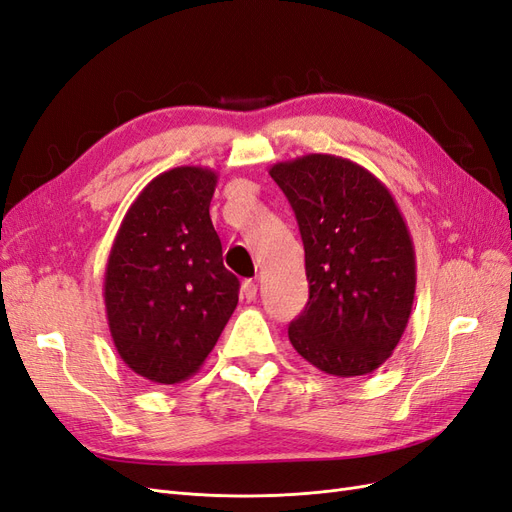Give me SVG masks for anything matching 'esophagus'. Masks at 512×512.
<instances>
[{"mask_svg":"<svg viewBox=\"0 0 512 512\" xmlns=\"http://www.w3.org/2000/svg\"><path fill=\"white\" fill-rule=\"evenodd\" d=\"M241 292H243V297L247 301H254L256 299V292H258V284L254 280H245L243 286H241Z\"/></svg>","mask_w":512,"mask_h":512,"instance_id":"34e87169","label":"esophagus"}]
</instances>
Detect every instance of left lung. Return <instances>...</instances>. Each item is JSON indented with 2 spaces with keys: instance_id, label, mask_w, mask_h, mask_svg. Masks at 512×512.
<instances>
[{
  "instance_id": "obj_1",
  "label": "left lung",
  "mask_w": 512,
  "mask_h": 512,
  "mask_svg": "<svg viewBox=\"0 0 512 512\" xmlns=\"http://www.w3.org/2000/svg\"><path fill=\"white\" fill-rule=\"evenodd\" d=\"M269 175L297 215L309 282L290 344L324 374H371L393 354L414 303L404 215L378 177L331 153L277 162Z\"/></svg>"
}]
</instances>
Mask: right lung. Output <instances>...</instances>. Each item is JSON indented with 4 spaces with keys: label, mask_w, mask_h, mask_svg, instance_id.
Here are the masks:
<instances>
[{
    "label": "right lung",
    "mask_w": 512,
    "mask_h": 512,
    "mask_svg": "<svg viewBox=\"0 0 512 512\" xmlns=\"http://www.w3.org/2000/svg\"><path fill=\"white\" fill-rule=\"evenodd\" d=\"M218 173L177 166L151 179L117 230L104 273L113 344L134 374L177 384L203 367L239 301L209 205Z\"/></svg>",
    "instance_id": "add662e5"
}]
</instances>
